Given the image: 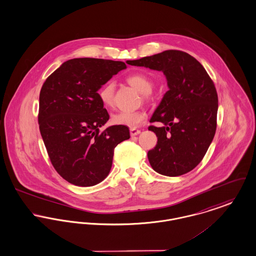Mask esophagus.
<instances>
[{
	"instance_id": "1",
	"label": "esophagus",
	"mask_w": 256,
	"mask_h": 256,
	"mask_svg": "<svg viewBox=\"0 0 256 256\" xmlns=\"http://www.w3.org/2000/svg\"><path fill=\"white\" fill-rule=\"evenodd\" d=\"M139 134H140V130H136V128H130V136H138Z\"/></svg>"
}]
</instances>
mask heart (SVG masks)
Listing matches in <instances>:
<instances>
[{
	"label": "heart",
	"instance_id": "1",
	"mask_svg": "<svg viewBox=\"0 0 256 256\" xmlns=\"http://www.w3.org/2000/svg\"><path fill=\"white\" fill-rule=\"evenodd\" d=\"M126 82L134 89L142 94L145 100H150L152 98V80L149 76L143 72H136L126 77ZM114 92L115 84L113 81H108L100 87L98 92L100 102L106 107L114 106ZM147 119V113L144 110L137 111H120L114 114L111 118V122L114 124L124 126L132 128L140 126Z\"/></svg>",
	"mask_w": 256,
	"mask_h": 256
}]
</instances>
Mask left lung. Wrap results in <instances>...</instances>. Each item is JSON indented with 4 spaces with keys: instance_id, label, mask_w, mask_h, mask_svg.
Segmentation results:
<instances>
[{
    "instance_id": "obj_1",
    "label": "left lung",
    "mask_w": 256,
    "mask_h": 256,
    "mask_svg": "<svg viewBox=\"0 0 256 256\" xmlns=\"http://www.w3.org/2000/svg\"><path fill=\"white\" fill-rule=\"evenodd\" d=\"M128 64L162 72L169 90L150 118L164 126H150L158 144L148 152L150 164L158 173L176 177L199 164L216 130L218 107L214 84L203 66L180 50L128 60Z\"/></svg>"
}]
</instances>
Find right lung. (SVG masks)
<instances>
[{
    "mask_svg": "<svg viewBox=\"0 0 256 256\" xmlns=\"http://www.w3.org/2000/svg\"><path fill=\"white\" fill-rule=\"evenodd\" d=\"M126 68L119 60L72 59L48 76L42 87L40 134L52 166L72 184L92 186L104 180L115 147L130 137L124 126L100 130L109 114L98 90Z\"/></svg>",
    "mask_w": 256,
    "mask_h": 256,
    "instance_id": "1",
    "label": "right lung"
}]
</instances>
